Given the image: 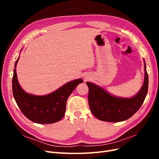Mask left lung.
<instances>
[{"mask_svg": "<svg viewBox=\"0 0 159 159\" xmlns=\"http://www.w3.org/2000/svg\"><path fill=\"white\" fill-rule=\"evenodd\" d=\"M145 80L139 92L133 97L120 98L110 94L100 86L87 81L88 102L91 113L99 120L120 122L129 119L141 107L148 91V77L145 60Z\"/></svg>", "mask_w": 159, "mask_h": 159, "instance_id": "1", "label": "left lung"}]
</instances>
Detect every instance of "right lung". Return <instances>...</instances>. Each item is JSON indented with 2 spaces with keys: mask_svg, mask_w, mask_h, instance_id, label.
I'll return each mask as SVG.
<instances>
[{
  "mask_svg": "<svg viewBox=\"0 0 159 159\" xmlns=\"http://www.w3.org/2000/svg\"><path fill=\"white\" fill-rule=\"evenodd\" d=\"M18 60L19 57L14 65L12 93L22 113L30 121L39 124H50L60 121L66 112L68 98L78 85L83 82V80L80 78L69 81L48 95L28 93L22 89L17 79L16 68Z\"/></svg>",
  "mask_w": 159,
  "mask_h": 159,
  "instance_id": "right-lung-1",
  "label": "right lung"
}]
</instances>
